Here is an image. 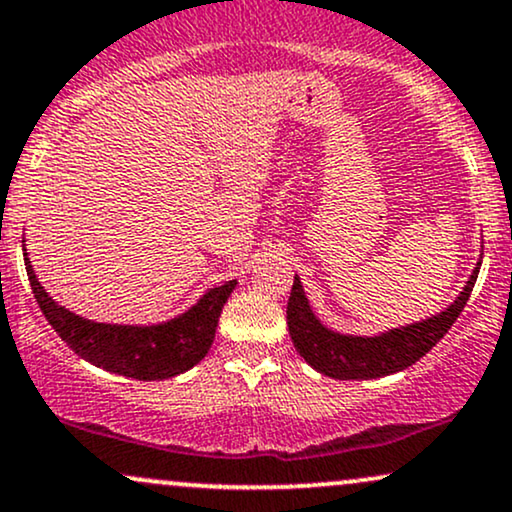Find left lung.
I'll return each instance as SVG.
<instances>
[{
    "mask_svg": "<svg viewBox=\"0 0 512 512\" xmlns=\"http://www.w3.org/2000/svg\"><path fill=\"white\" fill-rule=\"evenodd\" d=\"M479 267L481 262L469 276L467 286L457 296V301L443 313L428 317L424 322H414V325L378 334V337H351V334H337L320 325V320L310 310L308 298L303 296L301 279L296 276L289 296V308H286L291 342L298 354L308 361V366H313L317 373L330 375V378L368 380L397 373V370L409 368L411 363L424 358L455 325L469 296H472L474 284H477Z\"/></svg>",
    "mask_w": 512,
    "mask_h": 512,
    "instance_id": "8db88e82",
    "label": "left lung"
}]
</instances>
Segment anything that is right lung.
<instances>
[{"label": "right lung", "mask_w": 512, "mask_h": 512, "mask_svg": "<svg viewBox=\"0 0 512 512\" xmlns=\"http://www.w3.org/2000/svg\"><path fill=\"white\" fill-rule=\"evenodd\" d=\"M23 260H26L35 301L62 342H67L74 354L86 358L93 366L134 380H166L202 361L214 342L223 303L236 289V281H226L223 286L204 293L202 301L192 305L185 315L163 325H103V322H91L69 313L67 308L52 301L35 279L26 252H23Z\"/></svg>", "instance_id": "add662e5"}]
</instances>
